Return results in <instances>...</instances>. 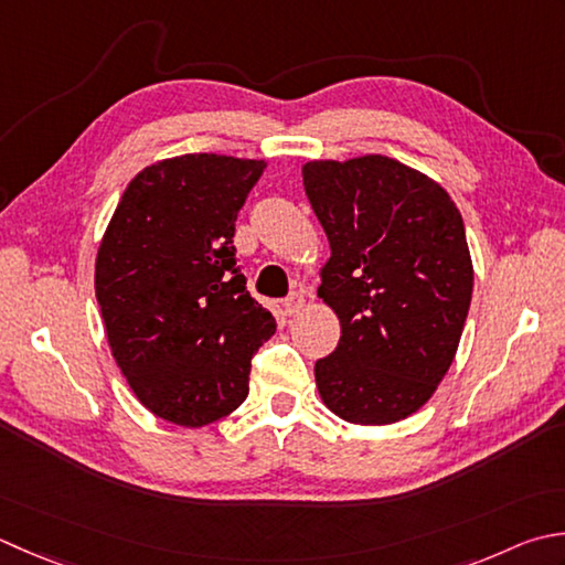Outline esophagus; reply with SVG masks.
Listing matches in <instances>:
<instances>
[{"instance_id": "obj_1", "label": "esophagus", "mask_w": 565, "mask_h": 565, "mask_svg": "<svg viewBox=\"0 0 565 565\" xmlns=\"http://www.w3.org/2000/svg\"><path fill=\"white\" fill-rule=\"evenodd\" d=\"M303 306H306V298H303V294H301V291H294V294H289V298H284V303H281V308H284V313H286V316H296L298 311H301Z\"/></svg>"}]
</instances>
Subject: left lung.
<instances>
[{"label":"left lung","instance_id":"8db88e82","mask_svg":"<svg viewBox=\"0 0 565 565\" xmlns=\"http://www.w3.org/2000/svg\"><path fill=\"white\" fill-rule=\"evenodd\" d=\"M303 188L330 242L318 298L340 342L316 362L335 416L386 426L418 412L456 358L472 298L460 210L426 173L370 153L308 161Z\"/></svg>","mask_w":565,"mask_h":565}]
</instances>
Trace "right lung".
I'll use <instances>...</instances> for the list:
<instances>
[{"mask_svg": "<svg viewBox=\"0 0 565 565\" xmlns=\"http://www.w3.org/2000/svg\"><path fill=\"white\" fill-rule=\"evenodd\" d=\"M267 163L183 153L129 181L99 242L95 296L117 367L163 422L198 428L247 399L274 316L247 291L235 220Z\"/></svg>", "mask_w": 565, "mask_h": 565, "instance_id": "obj_1", "label": "right lung"}]
</instances>
